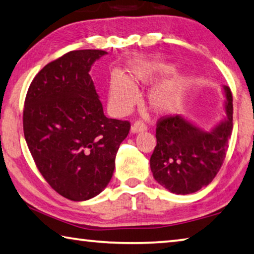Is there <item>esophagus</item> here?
Listing matches in <instances>:
<instances>
[{
  "mask_svg": "<svg viewBox=\"0 0 254 254\" xmlns=\"http://www.w3.org/2000/svg\"><path fill=\"white\" fill-rule=\"evenodd\" d=\"M147 130V126L143 122L141 121H136L134 124H133L131 127L132 133H136V132H142Z\"/></svg>",
  "mask_w": 254,
  "mask_h": 254,
  "instance_id": "1",
  "label": "esophagus"
}]
</instances>
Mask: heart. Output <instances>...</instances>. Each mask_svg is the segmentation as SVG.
Here are the masks:
<instances>
[{"instance_id": "1", "label": "heart", "mask_w": 254, "mask_h": 254, "mask_svg": "<svg viewBox=\"0 0 254 254\" xmlns=\"http://www.w3.org/2000/svg\"><path fill=\"white\" fill-rule=\"evenodd\" d=\"M171 70V68H156L142 65L133 67L130 76L133 84H150ZM131 83L120 72H115L112 76L110 104L113 111L119 114L127 113L136 101V91ZM185 91L186 85L183 81H171L159 85L149 94V105L157 113H168L180 105Z\"/></svg>"}]
</instances>
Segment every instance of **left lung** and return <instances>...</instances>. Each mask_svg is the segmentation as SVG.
I'll use <instances>...</instances> for the list:
<instances>
[{
	"label": "left lung",
	"instance_id": "left-lung-1",
	"mask_svg": "<svg viewBox=\"0 0 254 254\" xmlns=\"http://www.w3.org/2000/svg\"><path fill=\"white\" fill-rule=\"evenodd\" d=\"M224 91L226 118L210 131L182 115L158 120L150 168L154 179L174 194H191L207 186L224 162L233 128V97L227 86Z\"/></svg>",
	"mask_w": 254,
	"mask_h": 254
}]
</instances>
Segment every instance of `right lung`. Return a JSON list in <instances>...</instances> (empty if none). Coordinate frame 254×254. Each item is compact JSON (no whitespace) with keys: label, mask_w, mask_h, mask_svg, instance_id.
I'll return each instance as SVG.
<instances>
[{"label":"right lung","mask_w":254,"mask_h":254,"mask_svg":"<svg viewBox=\"0 0 254 254\" xmlns=\"http://www.w3.org/2000/svg\"><path fill=\"white\" fill-rule=\"evenodd\" d=\"M103 50H74L49 63L30 84L23 132L38 170L70 200L93 198L113 176L128 121L104 115L89 70Z\"/></svg>","instance_id":"add662e5"}]
</instances>
